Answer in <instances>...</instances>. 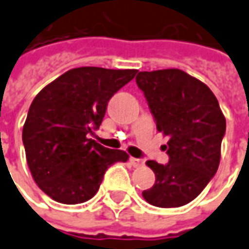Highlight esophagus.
Returning <instances> with one entry per match:
<instances>
[{
    "instance_id": "1",
    "label": "esophagus",
    "mask_w": 249,
    "mask_h": 249,
    "mask_svg": "<svg viewBox=\"0 0 249 249\" xmlns=\"http://www.w3.org/2000/svg\"><path fill=\"white\" fill-rule=\"evenodd\" d=\"M130 163L133 167H142L144 166V160L142 159H137V158H130Z\"/></svg>"
}]
</instances>
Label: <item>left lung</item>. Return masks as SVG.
Wrapping results in <instances>:
<instances>
[{"instance_id": "obj_1", "label": "left lung", "mask_w": 249, "mask_h": 249, "mask_svg": "<svg viewBox=\"0 0 249 249\" xmlns=\"http://www.w3.org/2000/svg\"><path fill=\"white\" fill-rule=\"evenodd\" d=\"M136 82L156 127L168 137L167 164L146 161L156 182L142 197L160 208L185 206L201 193L219 166L226 131L219 103L207 85L182 70L142 71Z\"/></svg>"}]
</instances>
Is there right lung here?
I'll use <instances>...</instances> for the list:
<instances>
[{
  "label": "right lung",
  "mask_w": 249,
  "mask_h": 249,
  "mask_svg": "<svg viewBox=\"0 0 249 249\" xmlns=\"http://www.w3.org/2000/svg\"><path fill=\"white\" fill-rule=\"evenodd\" d=\"M137 70L81 67L67 71L33 100L23 127L31 175L49 197L63 204L85 203L97 193L105 171L127 161L124 151L91 140L108 101Z\"/></svg>",
  "instance_id": "obj_1"
}]
</instances>
